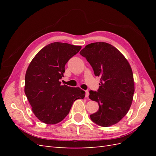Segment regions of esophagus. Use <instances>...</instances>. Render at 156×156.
Masks as SVG:
<instances>
[{"label":"esophagus","instance_id":"esophagus-1","mask_svg":"<svg viewBox=\"0 0 156 156\" xmlns=\"http://www.w3.org/2000/svg\"><path fill=\"white\" fill-rule=\"evenodd\" d=\"M85 93H86V94H85V97H86V98H88V96H89V92H88V90H86V91H85Z\"/></svg>","mask_w":156,"mask_h":156}]
</instances>
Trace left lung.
<instances>
[{"label": "left lung", "mask_w": 156, "mask_h": 156, "mask_svg": "<svg viewBox=\"0 0 156 156\" xmlns=\"http://www.w3.org/2000/svg\"><path fill=\"white\" fill-rule=\"evenodd\" d=\"M91 65L101 82L97 92L90 91L89 98L99 108L90 115L91 120L102 127L117 123L127 113L135 91L133 75L125 56L105 42L92 43L80 52Z\"/></svg>", "instance_id": "8db88e82"}]
</instances>
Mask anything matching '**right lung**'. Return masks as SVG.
<instances>
[{
  "instance_id": "right-lung-1",
  "label": "right lung",
  "mask_w": 156,
  "mask_h": 156,
  "mask_svg": "<svg viewBox=\"0 0 156 156\" xmlns=\"http://www.w3.org/2000/svg\"><path fill=\"white\" fill-rule=\"evenodd\" d=\"M81 46L54 42L45 46L29 64L25 74V93L39 121L54 125L69 113L74 102L85 97L79 87L61 85L65 65Z\"/></svg>"
}]
</instances>
